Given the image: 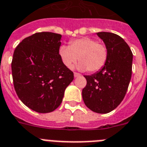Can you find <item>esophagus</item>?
<instances>
[{"label":"esophagus","instance_id":"esophagus-1","mask_svg":"<svg viewBox=\"0 0 147 147\" xmlns=\"http://www.w3.org/2000/svg\"><path fill=\"white\" fill-rule=\"evenodd\" d=\"M80 75H81V74L78 73V72H74V76H75V78L79 77Z\"/></svg>","mask_w":147,"mask_h":147}]
</instances>
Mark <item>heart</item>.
Instances as JSON below:
<instances>
[{
  "instance_id": "1",
  "label": "heart",
  "mask_w": 147,
  "mask_h": 147,
  "mask_svg": "<svg viewBox=\"0 0 147 147\" xmlns=\"http://www.w3.org/2000/svg\"><path fill=\"white\" fill-rule=\"evenodd\" d=\"M59 55L67 68H72L79 59L81 63L78 65V69L94 72L105 65L108 50L104 44L94 38H82L70 41L69 47L61 46Z\"/></svg>"
}]
</instances>
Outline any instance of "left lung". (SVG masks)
<instances>
[{
  "mask_svg": "<svg viewBox=\"0 0 147 147\" xmlns=\"http://www.w3.org/2000/svg\"><path fill=\"white\" fill-rule=\"evenodd\" d=\"M108 50L103 68L91 75H84L86 86L82 90L84 104L100 114L114 110L124 98L132 77V52L123 38L111 32L97 33Z\"/></svg>",
  "mask_w": 147,
  "mask_h": 147,
  "instance_id": "1",
  "label": "left lung"
}]
</instances>
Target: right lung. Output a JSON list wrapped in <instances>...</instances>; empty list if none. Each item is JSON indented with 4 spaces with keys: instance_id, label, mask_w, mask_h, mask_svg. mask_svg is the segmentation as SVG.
Returning a JSON list of instances; mask_svg holds the SVG:
<instances>
[{
    "instance_id": "add662e5",
    "label": "right lung",
    "mask_w": 147,
    "mask_h": 147,
    "mask_svg": "<svg viewBox=\"0 0 147 147\" xmlns=\"http://www.w3.org/2000/svg\"><path fill=\"white\" fill-rule=\"evenodd\" d=\"M61 35L43 32L24 38L15 48L12 72L15 92L29 109L48 113L61 105L74 74L59 55Z\"/></svg>"
}]
</instances>
